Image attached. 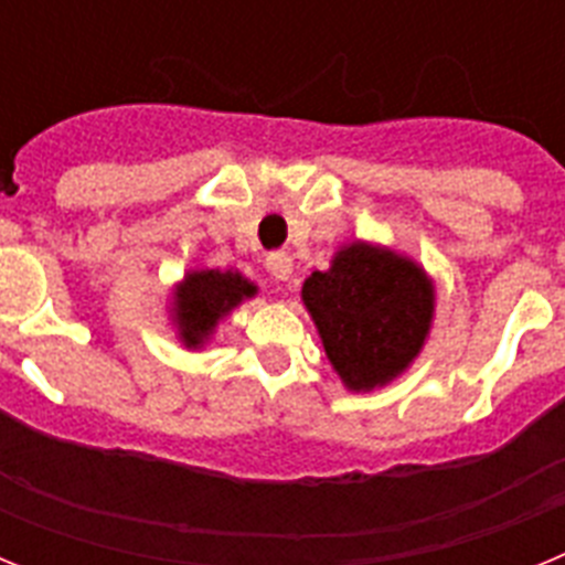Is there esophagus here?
<instances>
[{
    "mask_svg": "<svg viewBox=\"0 0 565 565\" xmlns=\"http://www.w3.org/2000/svg\"><path fill=\"white\" fill-rule=\"evenodd\" d=\"M266 268L274 279H288L291 277V268H294V259L288 252H271L266 257Z\"/></svg>",
    "mask_w": 565,
    "mask_h": 565,
    "instance_id": "1",
    "label": "esophagus"
}]
</instances>
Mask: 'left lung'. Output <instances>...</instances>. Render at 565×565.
I'll return each instance as SVG.
<instances>
[{
	"label": "left lung",
	"mask_w": 565,
	"mask_h": 565,
	"mask_svg": "<svg viewBox=\"0 0 565 565\" xmlns=\"http://www.w3.org/2000/svg\"><path fill=\"white\" fill-rule=\"evenodd\" d=\"M302 299L342 382L371 391L413 362L433 319V288L418 266L364 243L313 271Z\"/></svg>",
	"instance_id": "8db88e82"
}]
</instances>
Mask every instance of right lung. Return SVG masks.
Segmentation results:
<instances>
[{"instance_id":"1","label":"right lung","mask_w":565,"mask_h":565,"mask_svg":"<svg viewBox=\"0 0 565 565\" xmlns=\"http://www.w3.org/2000/svg\"><path fill=\"white\" fill-rule=\"evenodd\" d=\"M257 288L239 274L221 271H192L178 291V328L189 348L201 344L212 333L214 322L232 311L237 302Z\"/></svg>"}]
</instances>
